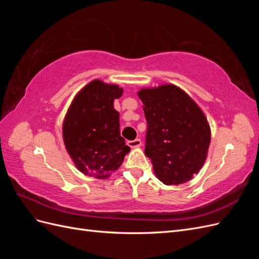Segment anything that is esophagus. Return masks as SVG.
I'll list each match as a JSON object with an SVG mask.
<instances>
[{
  "label": "esophagus",
  "instance_id": "obj_1",
  "mask_svg": "<svg viewBox=\"0 0 259 259\" xmlns=\"http://www.w3.org/2000/svg\"><path fill=\"white\" fill-rule=\"evenodd\" d=\"M127 145H128L131 148H138V147L142 146V140H140V139L130 140V142L127 143Z\"/></svg>",
  "mask_w": 259,
  "mask_h": 259
}]
</instances>
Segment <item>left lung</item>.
I'll use <instances>...</instances> for the list:
<instances>
[{"label": "left lung", "mask_w": 259, "mask_h": 259, "mask_svg": "<svg viewBox=\"0 0 259 259\" xmlns=\"http://www.w3.org/2000/svg\"><path fill=\"white\" fill-rule=\"evenodd\" d=\"M147 121L145 154L165 185L189 182L207 156L210 130L199 106L171 84L138 92Z\"/></svg>", "instance_id": "8db88e82"}]
</instances>
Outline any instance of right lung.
Wrapping results in <instances>:
<instances>
[{
  "instance_id": "obj_1",
  "label": "right lung",
  "mask_w": 259,
  "mask_h": 259,
  "mask_svg": "<svg viewBox=\"0 0 259 259\" xmlns=\"http://www.w3.org/2000/svg\"><path fill=\"white\" fill-rule=\"evenodd\" d=\"M122 93L117 85L94 80L77 93L66 114L64 143L76 168L85 175L109 177L130 151L120 135L119 112L113 108Z\"/></svg>"
}]
</instances>
